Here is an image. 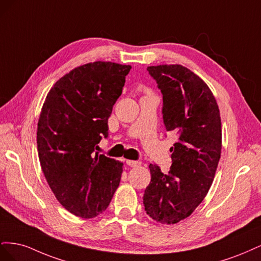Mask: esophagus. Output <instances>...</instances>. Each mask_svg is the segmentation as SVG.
<instances>
[{
	"mask_svg": "<svg viewBox=\"0 0 261 261\" xmlns=\"http://www.w3.org/2000/svg\"><path fill=\"white\" fill-rule=\"evenodd\" d=\"M126 163H127L129 167H132V168L139 167V165L141 164L140 161H134V160H126Z\"/></svg>",
	"mask_w": 261,
	"mask_h": 261,
	"instance_id": "34e87169",
	"label": "esophagus"
}]
</instances>
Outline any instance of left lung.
Masks as SVG:
<instances>
[{
    "label": "left lung",
    "mask_w": 261,
    "mask_h": 261,
    "mask_svg": "<svg viewBox=\"0 0 261 261\" xmlns=\"http://www.w3.org/2000/svg\"><path fill=\"white\" fill-rule=\"evenodd\" d=\"M147 69L162 92L165 128L179 138L170 149L169 173L149 165L144 206L156 222L175 224L192 215L211 187L222 149L220 111L208 85L191 69L179 64Z\"/></svg>",
    "instance_id": "left-lung-1"
}]
</instances>
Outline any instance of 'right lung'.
<instances>
[{"label":"right lung","mask_w":261,"mask_h":261,"mask_svg":"<svg viewBox=\"0 0 261 261\" xmlns=\"http://www.w3.org/2000/svg\"><path fill=\"white\" fill-rule=\"evenodd\" d=\"M130 65L97 61L78 66L53 85L38 121L37 146L55 198L84 219L103 212L120 185L123 162L93 154L122 94Z\"/></svg>","instance_id":"obj_1"}]
</instances>
